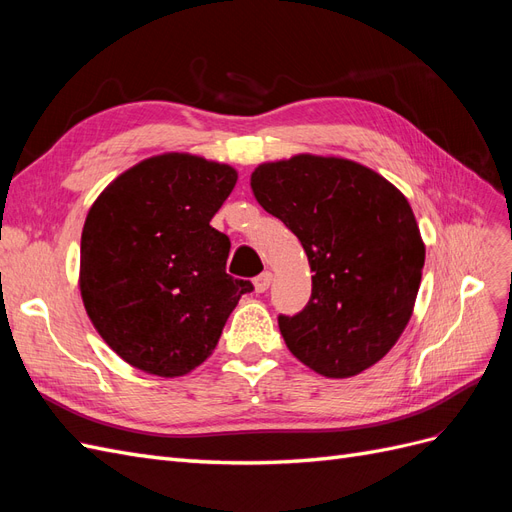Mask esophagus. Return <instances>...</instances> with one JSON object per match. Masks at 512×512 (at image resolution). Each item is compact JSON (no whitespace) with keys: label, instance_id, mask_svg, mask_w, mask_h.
<instances>
[{"label":"esophagus","instance_id":"obj_1","mask_svg":"<svg viewBox=\"0 0 512 512\" xmlns=\"http://www.w3.org/2000/svg\"><path fill=\"white\" fill-rule=\"evenodd\" d=\"M271 282H273V273H271V271H265V273H260V275L256 277V280H254L256 292H265V290H269Z\"/></svg>","mask_w":512,"mask_h":512}]
</instances>
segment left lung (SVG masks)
I'll return each mask as SVG.
<instances>
[{
  "mask_svg": "<svg viewBox=\"0 0 512 512\" xmlns=\"http://www.w3.org/2000/svg\"><path fill=\"white\" fill-rule=\"evenodd\" d=\"M252 190L314 271L307 305L277 316L288 350L327 378L378 363L406 329L425 265L406 196L361 164L318 156L260 164Z\"/></svg>",
  "mask_w": 512,
  "mask_h": 512,
  "instance_id": "obj_1",
  "label": "left lung"
}]
</instances>
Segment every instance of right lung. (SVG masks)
<instances>
[{"label": "right lung", "instance_id": "add662e5", "mask_svg": "<svg viewBox=\"0 0 512 512\" xmlns=\"http://www.w3.org/2000/svg\"><path fill=\"white\" fill-rule=\"evenodd\" d=\"M235 183L226 164L166 153L126 170L89 209L83 303L126 363L162 378L188 374L254 290L226 273L230 241L211 226Z\"/></svg>", "mask_w": 512, "mask_h": 512}]
</instances>
